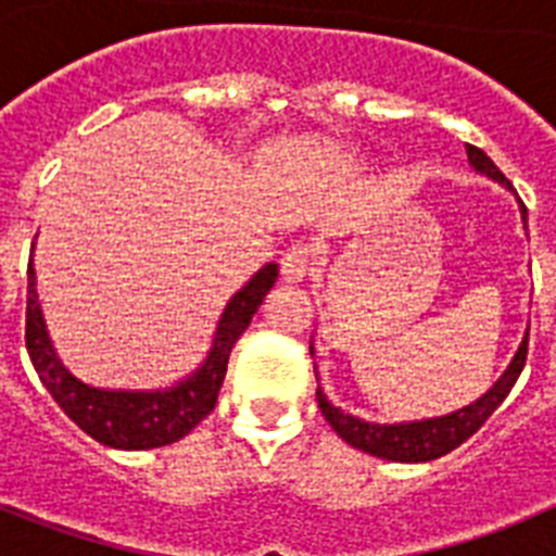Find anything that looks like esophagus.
I'll return each instance as SVG.
<instances>
[{"instance_id": "esophagus-1", "label": "esophagus", "mask_w": 556, "mask_h": 556, "mask_svg": "<svg viewBox=\"0 0 556 556\" xmlns=\"http://www.w3.org/2000/svg\"><path fill=\"white\" fill-rule=\"evenodd\" d=\"M312 273V250L303 244H294L283 253L281 258V278L287 283H301L306 281V275Z\"/></svg>"}]
</instances>
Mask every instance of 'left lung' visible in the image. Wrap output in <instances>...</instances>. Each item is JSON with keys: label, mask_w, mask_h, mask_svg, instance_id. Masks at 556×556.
Returning a JSON list of instances; mask_svg holds the SVG:
<instances>
[{"label": "left lung", "mask_w": 556, "mask_h": 556, "mask_svg": "<svg viewBox=\"0 0 556 556\" xmlns=\"http://www.w3.org/2000/svg\"><path fill=\"white\" fill-rule=\"evenodd\" d=\"M465 152H468L470 166H473L479 175L495 180V184H501L504 189L513 191L515 198H518V191H515L513 184L501 175V169L490 161L488 152L479 150V147L473 144L465 147ZM518 208H520V223H523V230H527V205L518 200ZM527 345H529V328L523 331L518 351H515L507 370L498 376V381H495L484 395L476 397L473 404L448 412V415L426 417V420H404V424H372V420H362V417L333 406L331 401H328L326 392H323L320 384H317V404H320L328 426H331V429L337 431L348 445L365 451V454L378 456V459H387V462L440 459V456H445L448 451L459 448L468 437H473L476 431L481 429V424H484V420H488V417L504 404V397L509 395V390H513L515 381H518L520 370H523V365H527ZM308 351H312L314 356V342L308 345Z\"/></svg>", "instance_id": "8db88e82"}]
</instances>
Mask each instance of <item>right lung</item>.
<instances>
[{"label": "right lung", "instance_id": "1", "mask_svg": "<svg viewBox=\"0 0 556 556\" xmlns=\"http://www.w3.org/2000/svg\"><path fill=\"white\" fill-rule=\"evenodd\" d=\"M278 278V264H264L239 292L225 303L217 331L205 358L186 378L159 390H108L75 376L58 356L36 289V267H27V353L41 384L55 404L97 443L119 451H147L178 443L211 415L228 370L236 339L250 326L264 294Z\"/></svg>", "mask_w": 556, "mask_h": 556}]
</instances>
